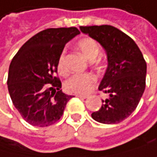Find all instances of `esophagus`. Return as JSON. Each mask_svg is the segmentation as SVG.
<instances>
[{
	"label": "esophagus",
	"instance_id": "esophagus-1",
	"mask_svg": "<svg viewBox=\"0 0 157 157\" xmlns=\"http://www.w3.org/2000/svg\"><path fill=\"white\" fill-rule=\"evenodd\" d=\"M76 96H77V98H82V99H86V98H89L88 95H83V94H77Z\"/></svg>",
	"mask_w": 157,
	"mask_h": 157
}]
</instances>
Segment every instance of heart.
<instances>
[{
	"label": "heart",
	"mask_w": 157,
	"mask_h": 157,
	"mask_svg": "<svg viewBox=\"0 0 157 157\" xmlns=\"http://www.w3.org/2000/svg\"><path fill=\"white\" fill-rule=\"evenodd\" d=\"M78 49L90 61H94L100 53V46L94 39L90 37H84L77 43ZM58 70L61 74L67 73V67L64 64V52L59 56L57 63ZM96 83V77L90 73H77L70 76L65 82L64 86L68 93L77 94H86L92 90Z\"/></svg>",
	"instance_id": "b5f03b06"
}]
</instances>
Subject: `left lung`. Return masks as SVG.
Wrapping results in <instances>:
<instances>
[{
  "label": "left lung",
  "instance_id": "1",
  "mask_svg": "<svg viewBox=\"0 0 157 157\" xmlns=\"http://www.w3.org/2000/svg\"><path fill=\"white\" fill-rule=\"evenodd\" d=\"M104 48L108 67L98 87L108 94L98 111L92 118L101 124H119L132 114L146 88L147 63L134 40L109 25L80 27Z\"/></svg>",
  "mask_w": 157,
  "mask_h": 157
}]
</instances>
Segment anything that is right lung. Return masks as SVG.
I'll list each match as a JSON object with an SVG mask.
<instances>
[{
	"label": "right lung",
	"mask_w": 157,
	"mask_h": 157,
	"mask_svg": "<svg viewBox=\"0 0 157 157\" xmlns=\"http://www.w3.org/2000/svg\"><path fill=\"white\" fill-rule=\"evenodd\" d=\"M80 32L58 28L39 32L21 47L9 65L7 88L13 105L27 123L48 126L58 121L72 95L62 92L57 63L64 45Z\"/></svg>",
	"instance_id": "1"
}]
</instances>
